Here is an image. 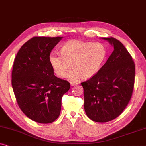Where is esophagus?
<instances>
[{"label":"esophagus","instance_id":"esophagus-1","mask_svg":"<svg viewBox=\"0 0 146 146\" xmlns=\"http://www.w3.org/2000/svg\"><path fill=\"white\" fill-rule=\"evenodd\" d=\"M70 84L72 86H74L76 85H78V83H76V82H70Z\"/></svg>","mask_w":146,"mask_h":146}]
</instances>
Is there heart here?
I'll use <instances>...</instances> for the list:
<instances>
[{
	"label": "heart",
	"mask_w": 146,
	"mask_h": 146,
	"mask_svg": "<svg viewBox=\"0 0 146 146\" xmlns=\"http://www.w3.org/2000/svg\"><path fill=\"white\" fill-rule=\"evenodd\" d=\"M61 55L51 53L49 62L58 76L64 77L72 65L74 70L68 77L72 80L80 77L87 80L100 70L107 56V49L102 43L82 40H70L63 45Z\"/></svg>",
	"instance_id": "b5f03b06"
}]
</instances>
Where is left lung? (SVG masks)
Returning <instances> with one entry per match:
<instances>
[{
  "mask_svg": "<svg viewBox=\"0 0 146 146\" xmlns=\"http://www.w3.org/2000/svg\"><path fill=\"white\" fill-rule=\"evenodd\" d=\"M113 47V51L96 74L81 83L84 110L96 122L113 120L122 113L132 94L135 64L128 51L113 38H100Z\"/></svg>",
  "mask_w": 146,
  "mask_h": 146,
  "instance_id": "8db88e82",
  "label": "left lung"
}]
</instances>
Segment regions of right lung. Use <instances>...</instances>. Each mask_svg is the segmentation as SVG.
I'll list each match as a JSON object with an SVG mask.
<instances>
[{"mask_svg": "<svg viewBox=\"0 0 146 146\" xmlns=\"http://www.w3.org/2000/svg\"><path fill=\"white\" fill-rule=\"evenodd\" d=\"M63 37H34L21 48L14 62L12 86L20 108L32 120L50 123L58 117L62 98L70 83L57 78L49 56Z\"/></svg>", "mask_w": 146, "mask_h": 146, "instance_id": "add662e5", "label": "right lung"}]
</instances>
